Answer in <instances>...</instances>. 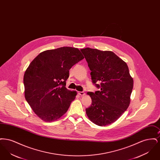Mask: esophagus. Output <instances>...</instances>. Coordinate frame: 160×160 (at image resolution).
Here are the masks:
<instances>
[{
	"mask_svg": "<svg viewBox=\"0 0 160 160\" xmlns=\"http://www.w3.org/2000/svg\"><path fill=\"white\" fill-rule=\"evenodd\" d=\"M78 94H79L80 95H81V96H84V95H85V93H84V92H78Z\"/></svg>",
	"mask_w": 160,
	"mask_h": 160,
	"instance_id": "34e87169",
	"label": "esophagus"
}]
</instances>
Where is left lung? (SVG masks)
Instances as JSON below:
<instances>
[{"label": "left lung", "instance_id": "left-lung-1", "mask_svg": "<svg viewBox=\"0 0 160 160\" xmlns=\"http://www.w3.org/2000/svg\"><path fill=\"white\" fill-rule=\"evenodd\" d=\"M80 50L91 71L92 82L99 89L95 93H87L92 104L86 109V114L98 126L111 124L122 116L130 104L134 81L127 64L111 51L88 47Z\"/></svg>", "mask_w": 160, "mask_h": 160}]
</instances>
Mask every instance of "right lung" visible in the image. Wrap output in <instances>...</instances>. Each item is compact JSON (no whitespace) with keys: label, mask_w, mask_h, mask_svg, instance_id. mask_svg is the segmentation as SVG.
I'll list each match as a JSON object with an SVG mask.
<instances>
[{"label":"right lung","mask_w":160,"mask_h":160,"mask_svg":"<svg viewBox=\"0 0 160 160\" xmlns=\"http://www.w3.org/2000/svg\"><path fill=\"white\" fill-rule=\"evenodd\" d=\"M83 59L78 48L63 47L40 53L26 69L24 97L42 121H56L68 110L77 93L65 87L69 70Z\"/></svg>","instance_id":"obj_1"}]
</instances>
